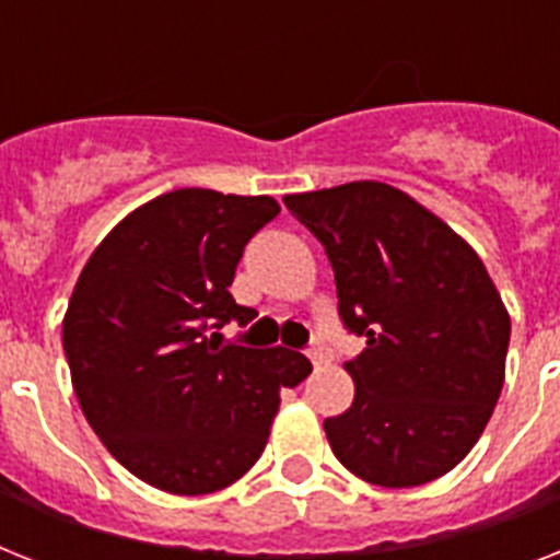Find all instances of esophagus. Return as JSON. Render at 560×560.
<instances>
[{
  "label": "esophagus",
  "instance_id": "obj_1",
  "mask_svg": "<svg viewBox=\"0 0 560 560\" xmlns=\"http://www.w3.org/2000/svg\"><path fill=\"white\" fill-rule=\"evenodd\" d=\"M308 360H312L314 366H320V363H326V352H323L320 343H314L312 349H308Z\"/></svg>",
  "mask_w": 560,
  "mask_h": 560
}]
</instances>
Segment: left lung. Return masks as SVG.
<instances>
[{
  "instance_id": "8db88e82",
  "label": "left lung",
  "mask_w": 560,
  "mask_h": 560,
  "mask_svg": "<svg viewBox=\"0 0 560 560\" xmlns=\"http://www.w3.org/2000/svg\"><path fill=\"white\" fill-rule=\"evenodd\" d=\"M320 240L337 312L366 349L346 363L354 400L323 429L337 460L374 487H420L455 469L503 389L510 314L487 266L400 188L360 179L289 194Z\"/></svg>"
}]
</instances>
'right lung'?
<instances>
[{
    "instance_id": "1",
    "label": "right lung",
    "mask_w": 560,
    "mask_h": 560,
    "mask_svg": "<svg viewBox=\"0 0 560 560\" xmlns=\"http://www.w3.org/2000/svg\"><path fill=\"white\" fill-rule=\"evenodd\" d=\"M277 214L266 194L177 188L114 225L73 285L62 346L82 415L128 472L171 495L243 478L266 450L280 389L312 372L300 352L220 335L257 317L229 285Z\"/></svg>"
}]
</instances>
